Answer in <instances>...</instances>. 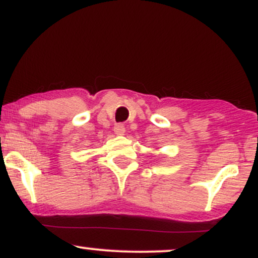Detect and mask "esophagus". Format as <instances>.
<instances>
[{"label":"esophagus","mask_w":258,"mask_h":258,"mask_svg":"<svg viewBox=\"0 0 258 258\" xmlns=\"http://www.w3.org/2000/svg\"><path fill=\"white\" fill-rule=\"evenodd\" d=\"M125 126H123V123H116V125L114 126V132L116 133V135H119V136H121V135H123V133H125Z\"/></svg>","instance_id":"obj_1"}]
</instances>
